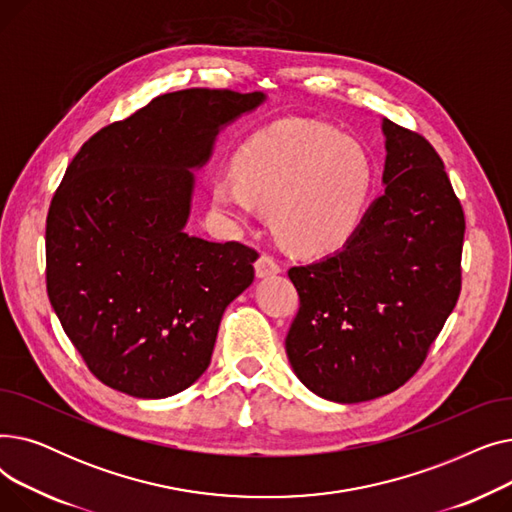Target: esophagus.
<instances>
[{"label": "esophagus", "mask_w": 512, "mask_h": 512, "mask_svg": "<svg viewBox=\"0 0 512 512\" xmlns=\"http://www.w3.org/2000/svg\"><path fill=\"white\" fill-rule=\"evenodd\" d=\"M280 272H282V267H280V263L272 255H261L255 261V274H257V278H270V276H276Z\"/></svg>", "instance_id": "34e87169"}]
</instances>
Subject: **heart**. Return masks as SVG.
Segmentation results:
<instances>
[{
    "mask_svg": "<svg viewBox=\"0 0 512 512\" xmlns=\"http://www.w3.org/2000/svg\"><path fill=\"white\" fill-rule=\"evenodd\" d=\"M234 176L213 182L211 199L236 220L272 211L282 245L301 255L342 249L361 228L373 193V161L348 134L313 120L259 130L234 157Z\"/></svg>",
    "mask_w": 512,
    "mask_h": 512,
    "instance_id": "heart-1",
    "label": "heart"
}]
</instances>
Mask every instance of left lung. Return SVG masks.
<instances>
[{"mask_svg":"<svg viewBox=\"0 0 512 512\" xmlns=\"http://www.w3.org/2000/svg\"><path fill=\"white\" fill-rule=\"evenodd\" d=\"M382 132V197L340 251L288 272L301 299L288 361L313 394L342 405L405 384L461 292L465 215L442 159L388 118Z\"/></svg>","mask_w":512,"mask_h":512,"instance_id":"obj_1","label":"left lung"}]
</instances>
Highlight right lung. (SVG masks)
<instances>
[{"label":"right lung","instance_id":"right-lung-1","mask_svg":"<svg viewBox=\"0 0 512 512\" xmlns=\"http://www.w3.org/2000/svg\"><path fill=\"white\" fill-rule=\"evenodd\" d=\"M265 93L186 89L101 128L70 161L45 228L47 294L87 367L118 392L166 398L209 367L257 253L184 232L195 170Z\"/></svg>","mask_w":512,"mask_h":512}]
</instances>
